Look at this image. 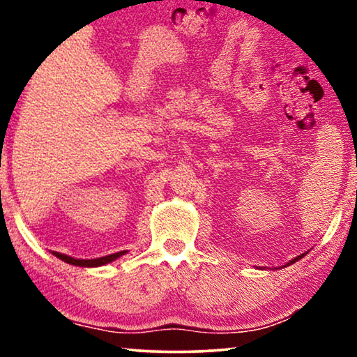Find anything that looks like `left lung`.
I'll return each instance as SVG.
<instances>
[{"mask_svg": "<svg viewBox=\"0 0 357 357\" xmlns=\"http://www.w3.org/2000/svg\"><path fill=\"white\" fill-rule=\"evenodd\" d=\"M307 255V253H301V255L299 257H296V258H292V260L289 261V263H286V266H289V265H292V263H296V261H299L301 260V258H304ZM282 268H284V266H282Z\"/></svg>", "mask_w": 357, "mask_h": 357, "instance_id": "8db88e82", "label": "left lung"}]
</instances>
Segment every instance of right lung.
I'll return each mask as SVG.
<instances>
[{
  "mask_svg": "<svg viewBox=\"0 0 357 357\" xmlns=\"http://www.w3.org/2000/svg\"><path fill=\"white\" fill-rule=\"evenodd\" d=\"M52 253L56 258H60L61 261L70 263V265L82 266V268H96V266H104V265H107V263H112L114 260H116V258L125 255L126 250L112 253V255H105V257H100V258H91V260H82V258H75V257L65 255V253H60V252H52Z\"/></svg>",
  "mask_w": 357,
  "mask_h": 357,
  "instance_id": "add662e5",
  "label": "right lung"
}]
</instances>
